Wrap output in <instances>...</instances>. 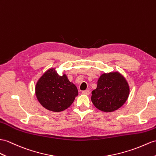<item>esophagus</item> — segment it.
<instances>
[{
	"label": "esophagus",
	"mask_w": 156,
	"mask_h": 156,
	"mask_svg": "<svg viewBox=\"0 0 156 156\" xmlns=\"http://www.w3.org/2000/svg\"><path fill=\"white\" fill-rule=\"evenodd\" d=\"M82 93L83 94H87V95H89V94H90V92H89V90H85L82 91Z\"/></svg>",
	"instance_id": "esophagus-1"
}]
</instances>
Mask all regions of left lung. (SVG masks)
Listing matches in <instances>:
<instances>
[{
    "mask_svg": "<svg viewBox=\"0 0 156 156\" xmlns=\"http://www.w3.org/2000/svg\"><path fill=\"white\" fill-rule=\"evenodd\" d=\"M129 93L128 83L119 72L104 73L98 79L97 89L92 91L91 101L100 111L111 112L126 102Z\"/></svg>",
    "mask_w": 156,
    "mask_h": 156,
    "instance_id": "1",
    "label": "left lung"
}]
</instances>
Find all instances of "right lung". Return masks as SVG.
I'll return each instance as SVG.
<instances>
[{
	"mask_svg": "<svg viewBox=\"0 0 156 156\" xmlns=\"http://www.w3.org/2000/svg\"><path fill=\"white\" fill-rule=\"evenodd\" d=\"M35 93L42 107L59 112L70 107L78 95V90L66 74L59 75L55 68H51L37 81Z\"/></svg>",
	"mask_w": 156,
	"mask_h": 156,
	"instance_id": "obj_1",
	"label": "right lung"
}]
</instances>
